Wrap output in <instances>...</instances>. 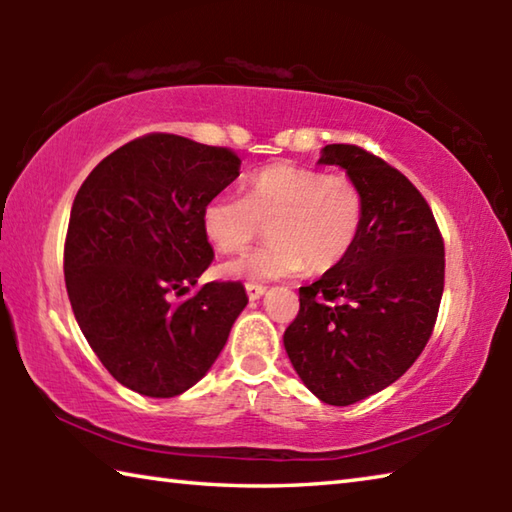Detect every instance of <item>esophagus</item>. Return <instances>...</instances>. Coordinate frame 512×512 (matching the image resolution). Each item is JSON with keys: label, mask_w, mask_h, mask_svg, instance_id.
Listing matches in <instances>:
<instances>
[{"label": "esophagus", "mask_w": 512, "mask_h": 512, "mask_svg": "<svg viewBox=\"0 0 512 512\" xmlns=\"http://www.w3.org/2000/svg\"><path fill=\"white\" fill-rule=\"evenodd\" d=\"M246 293L250 300H259L266 293V287H262V284H255V282H248L246 284Z\"/></svg>", "instance_id": "obj_1"}]
</instances>
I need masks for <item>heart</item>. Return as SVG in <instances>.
<instances>
[{
  "mask_svg": "<svg viewBox=\"0 0 512 512\" xmlns=\"http://www.w3.org/2000/svg\"><path fill=\"white\" fill-rule=\"evenodd\" d=\"M366 214L363 192L345 173L275 162L250 173L244 196L219 194L203 205L201 225L221 253H241L264 235L271 241L223 266L230 277L277 280L309 268L339 266L357 244Z\"/></svg>",
  "mask_w": 512,
  "mask_h": 512,
  "instance_id": "obj_1",
  "label": "heart"
}]
</instances>
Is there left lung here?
<instances>
[{
    "label": "left lung",
    "mask_w": 512,
    "mask_h": 512,
    "mask_svg": "<svg viewBox=\"0 0 512 512\" xmlns=\"http://www.w3.org/2000/svg\"><path fill=\"white\" fill-rule=\"evenodd\" d=\"M363 192L350 255L309 287L284 332L293 368L318 400L348 406L384 391L420 357L445 287V244L424 196L402 171L354 144H327Z\"/></svg>",
    "instance_id": "obj_1"
}]
</instances>
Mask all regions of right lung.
I'll list each match as a JSON object with an SVG mask.
<instances>
[{
	"mask_svg": "<svg viewBox=\"0 0 512 512\" xmlns=\"http://www.w3.org/2000/svg\"><path fill=\"white\" fill-rule=\"evenodd\" d=\"M239 155L149 133L103 158L74 198L65 284L76 323L119 384L176 397L201 379L248 305L241 282H207L201 212L239 176Z\"/></svg>",
	"mask_w": 512,
	"mask_h": 512,
	"instance_id": "add662e5",
	"label": "right lung"
}]
</instances>
